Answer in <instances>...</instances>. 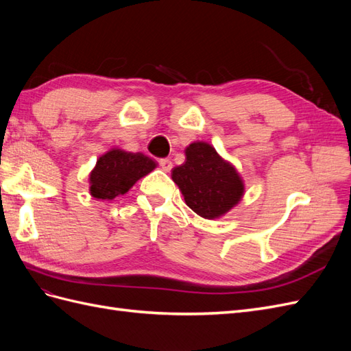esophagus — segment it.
I'll use <instances>...</instances> for the list:
<instances>
[{
  "label": "esophagus",
  "mask_w": 351,
  "mask_h": 351,
  "mask_svg": "<svg viewBox=\"0 0 351 351\" xmlns=\"http://www.w3.org/2000/svg\"><path fill=\"white\" fill-rule=\"evenodd\" d=\"M159 167H161L162 171H165V173H169V171H171V168H173V162L169 161L168 158L159 159Z\"/></svg>",
  "instance_id": "1"
}]
</instances>
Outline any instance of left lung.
<instances>
[{"label":"left lung","instance_id":"left-lung-1","mask_svg":"<svg viewBox=\"0 0 351 351\" xmlns=\"http://www.w3.org/2000/svg\"><path fill=\"white\" fill-rule=\"evenodd\" d=\"M184 154V164L173 168L171 177L186 205L205 219L226 215L244 195L243 178L236 167L206 142L190 143Z\"/></svg>","mask_w":351,"mask_h":351}]
</instances>
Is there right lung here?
<instances>
[{"label":"right lung","mask_w":351,"mask_h":351,"mask_svg":"<svg viewBox=\"0 0 351 351\" xmlns=\"http://www.w3.org/2000/svg\"><path fill=\"white\" fill-rule=\"evenodd\" d=\"M155 168L156 162L149 156L112 147L98 158L97 165L90 171L89 192L95 199L112 200L129 192L137 180Z\"/></svg>","instance_id":"right-lung-1"}]
</instances>
